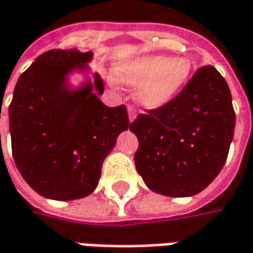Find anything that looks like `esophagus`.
Segmentation results:
<instances>
[{
    "mask_svg": "<svg viewBox=\"0 0 253 253\" xmlns=\"http://www.w3.org/2000/svg\"><path fill=\"white\" fill-rule=\"evenodd\" d=\"M128 118H129V123H132L136 118V110L132 106H128Z\"/></svg>",
    "mask_w": 253,
    "mask_h": 253,
    "instance_id": "34e87169",
    "label": "esophagus"
}]
</instances>
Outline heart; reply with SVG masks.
I'll use <instances>...</instances> for the list:
<instances>
[{"label": "heart", "mask_w": 253, "mask_h": 253, "mask_svg": "<svg viewBox=\"0 0 253 253\" xmlns=\"http://www.w3.org/2000/svg\"><path fill=\"white\" fill-rule=\"evenodd\" d=\"M192 65L188 58L170 55H142L120 64L115 68V82L137 87L136 100L146 108H160L170 103L184 87L191 75Z\"/></svg>", "instance_id": "1"}]
</instances>
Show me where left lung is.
<instances>
[{
  "mask_svg": "<svg viewBox=\"0 0 253 253\" xmlns=\"http://www.w3.org/2000/svg\"><path fill=\"white\" fill-rule=\"evenodd\" d=\"M234 126L230 87L216 68L203 65L170 103L129 125L139 140L136 170L156 194H199L223 169Z\"/></svg>",
  "mask_w": 253,
  "mask_h": 253,
  "instance_id": "8db88e82",
  "label": "left lung"
}]
</instances>
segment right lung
Wrapping results in <instances>:
<instances>
[{"instance_id": "obj_1", "label": "right lung", "mask_w": 253, "mask_h": 253, "mask_svg": "<svg viewBox=\"0 0 253 253\" xmlns=\"http://www.w3.org/2000/svg\"><path fill=\"white\" fill-rule=\"evenodd\" d=\"M91 52L50 50L19 76L9 106L12 154L20 175L44 198L74 201L90 195L118 135L129 128L126 107H107L97 74L69 90V72L84 71Z\"/></svg>"}]
</instances>
